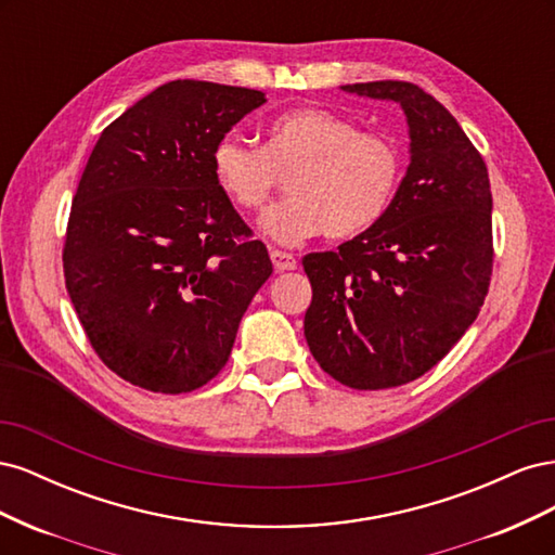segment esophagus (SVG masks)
I'll return each instance as SVG.
<instances>
[{"label":"esophagus","mask_w":555,"mask_h":555,"mask_svg":"<svg viewBox=\"0 0 555 555\" xmlns=\"http://www.w3.org/2000/svg\"><path fill=\"white\" fill-rule=\"evenodd\" d=\"M271 261H273L278 273H282V271H294V268L298 266L296 257L289 255V251H282V249H271Z\"/></svg>","instance_id":"1"}]
</instances>
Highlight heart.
<instances>
[{
  "mask_svg": "<svg viewBox=\"0 0 555 555\" xmlns=\"http://www.w3.org/2000/svg\"><path fill=\"white\" fill-rule=\"evenodd\" d=\"M398 147L363 133L347 117L324 108H296L273 117L255 147L224 137L212 147V176L236 208L259 210L289 176V196L261 217V231L280 245L319 233L351 238L389 210L400 182Z\"/></svg>",
  "mask_w": 555,
  "mask_h": 555,
  "instance_id": "1",
  "label": "heart"
}]
</instances>
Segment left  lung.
<instances>
[{
  "label": "left lung",
  "instance_id": "left-lung-1",
  "mask_svg": "<svg viewBox=\"0 0 555 555\" xmlns=\"http://www.w3.org/2000/svg\"><path fill=\"white\" fill-rule=\"evenodd\" d=\"M400 104L410 166L389 210L338 251H312L306 340L333 379L391 389L428 373L473 326L493 271L491 182L435 96L402 80L340 86Z\"/></svg>",
  "mask_w": 555,
  "mask_h": 555
}]
</instances>
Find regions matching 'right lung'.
I'll return each mask as SVG.
<instances>
[{
    "label": "right lung",
    "mask_w": 555,
    "mask_h": 555,
    "mask_svg": "<svg viewBox=\"0 0 555 555\" xmlns=\"http://www.w3.org/2000/svg\"><path fill=\"white\" fill-rule=\"evenodd\" d=\"M263 104L259 90L171 80L102 131L82 171L66 292L99 359L141 389L208 384L273 273L212 176L215 143Z\"/></svg>",
    "instance_id": "1"
}]
</instances>
